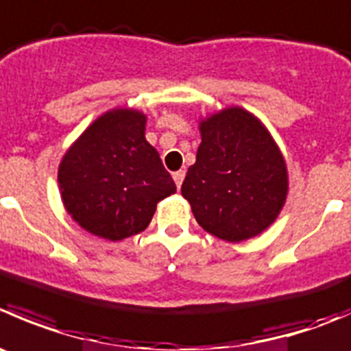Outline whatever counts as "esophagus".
Instances as JSON below:
<instances>
[{
    "label": "esophagus",
    "instance_id": "obj_1",
    "mask_svg": "<svg viewBox=\"0 0 351 351\" xmlns=\"http://www.w3.org/2000/svg\"><path fill=\"white\" fill-rule=\"evenodd\" d=\"M183 178H185V171H176V173H173V180H175V183H176V186H182V183H183Z\"/></svg>",
    "mask_w": 351,
    "mask_h": 351
}]
</instances>
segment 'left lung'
Returning <instances> with one entry per match:
<instances>
[{
  "mask_svg": "<svg viewBox=\"0 0 351 351\" xmlns=\"http://www.w3.org/2000/svg\"><path fill=\"white\" fill-rule=\"evenodd\" d=\"M202 142L182 195L197 223L214 237L243 241L280 214L288 192L287 165L266 127L241 108L200 123Z\"/></svg>",
  "mask_w": 351,
  "mask_h": 351,
  "instance_id": "left-lung-1",
  "label": "left lung"
}]
</instances>
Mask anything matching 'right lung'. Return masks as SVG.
Wrapping results in <instances>:
<instances>
[{
	"instance_id": "right-lung-1",
	"label": "right lung",
	"mask_w": 351,
	"mask_h": 351,
	"mask_svg": "<svg viewBox=\"0 0 351 351\" xmlns=\"http://www.w3.org/2000/svg\"><path fill=\"white\" fill-rule=\"evenodd\" d=\"M145 114L113 110L68 149L58 169L68 214L89 233L117 241L147 228L176 185L145 141Z\"/></svg>"
}]
</instances>
